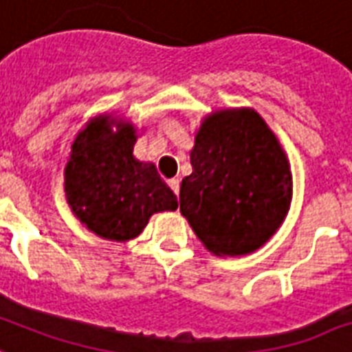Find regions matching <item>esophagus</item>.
I'll use <instances>...</instances> for the list:
<instances>
[{
  "mask_svg": "<svg viewBox=\"0 0 352 352\" xmlns=\"http://www.w3.org/2000/svg\"><path fill=\"white\" fill-rule=\"evenodd\" d=\"M170 188L175 192V195H179V188H181V181L179 179H171L170 181Z\"/></svg>",
  "mask_w": 352,
  "mask_h": 352,
  "instance_id": "1",
  "label": "esophagus"
}]
</instances>
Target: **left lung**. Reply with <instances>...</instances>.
<instances>
[{"instance_id": "8db88e82", "label": "left lung", "mask_w": 352, "mask_h": 352, "mask_svg": "<svg viewBox=\"0 0 352 352\" xmlns=\"http://www.w3.org/2000/svg\"><path fill=\"white\" fill-rule=\"evenodd\" d=\"M181 182V214L216 256L254 253L289 210L294 181L280 142L249 107L201 120Z\"/></svg>"}]
</instances>
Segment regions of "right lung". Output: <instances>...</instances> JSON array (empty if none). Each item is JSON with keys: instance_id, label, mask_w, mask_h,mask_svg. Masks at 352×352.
<instances>
[{"instance_id": "obj_1", "label": "right lung", "mask_w": 352, "mask_h": 352, "mask_svg": "<svg viewBox=\"0 0 352 352\" xmlns=\"http://www.w3.org/2000/svg\"><path fill=\"white\" fill-rule=\"evenodd\" d=\"M136 140L134 123L99 114L72 142L64 166V195L75 218L103 240H133L153 214L179 206L155 164L133 155Z\"/></svg>"}]
</instances>
